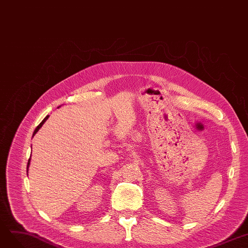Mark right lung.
Here are the masks:
<instances>
[{
	"mask_svg": "<svg viewBox=\"0 0 248 248\" xmlns=\"http://www.w3.org/2000/svg\"><path fill=\"white\" fill-rule=\"evenodd\" d=\"M48 117H49V115H47V116H46L44 119H43V121H42V123L38 125V126H36V129L34 130V132H33V136L36 134V133H38V131L41 129V127H42V125L45 124V122L46 121H47V119H48ZM30 161H31V158L29 159V162H27V170H29V167H30Z\"/></svg>",
	"mask_w": 248,
	"mask_h": 248,
	"instance_id": "right-lung-1",
	"label": "right lung"
}]
</instances>
